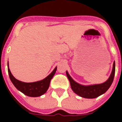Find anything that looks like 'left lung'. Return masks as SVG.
I'll return each mask as SVG.
<instances>
[{
	"mask_svg": "<svg viewBox=\"0 0 122 122\" xmlns=\"http://www.w3.org/2000/svg\"><path fill=\"white\" fill-rule=\"evenodd\" d=\"M66 73L68 78L70 81V82L71 87L74 93H76V94L83 98H95L98 97L101 95L105 93L108 90L110 86H111L113 80H114V74H115V62H114V64H113L112 71L110 77L105 82L101 84H96L88 86H82L74 81L69 75L67 71L66 72Z\"/></svg>",
	"mask_w": 122,
	"mask_h": 122,
	"instance_id": "8db88e82",
	"label": "left lung"
}]
</instances>
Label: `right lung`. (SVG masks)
<instances>
[{"label": "right lung", "mask_w": 122, "mask_h": 122, "mask_svg": "<svg viewBox=\"0 0 122 122\" xmlns=\"http://www.w3.org/2000/svg\"><path fill=\"white\" fill-rule=\"evenodd\" d=\"M56 70H57V67L52 72L49 76L44 79L43 80L35 82L27 83L24 82L20 81L16 79L11 73L9 68H8L10 79L15 86V87L24 95L29 96V97H40L46 93L49 88L51 80L54 75Z\"/></svg>", "instance_id": "1"}]
</instances>
